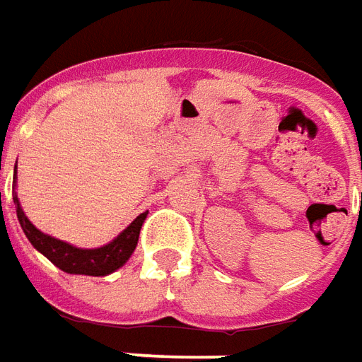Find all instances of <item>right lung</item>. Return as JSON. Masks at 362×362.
I'll list each match as a JSON object with an SVG mask.
<instances>
[{
	"label": "right lung",
	"instance_id": "obj_1",
	"mask_svg": "<svg viewBox=\"0 0 362 362\" xmlns=\"http://www.w3.org/2000/svg\"><path fill=\"white\" fill-rule=\"evenodd\" d=\"M15 173H17V170H15ZM13 202H15V208H17L18 223L25 231L26 239L33 243L34 249L40 250L42 255L52 264L57 266L59 270L67 272V274H83V276H107L112 272L119 270L136 249L142 223H144L146 214H148L144 212L141 216H136L129 228L123 229L119 235L107 243V245H104V247L78 249V247H73L69 243L46 235V233H42L40 229L34 228L33 221L26 218L23 208H21L17 192H13Z\"/></svg>",
	"mask_w": 362,
	"mask_h": 362
}]
</instances>
